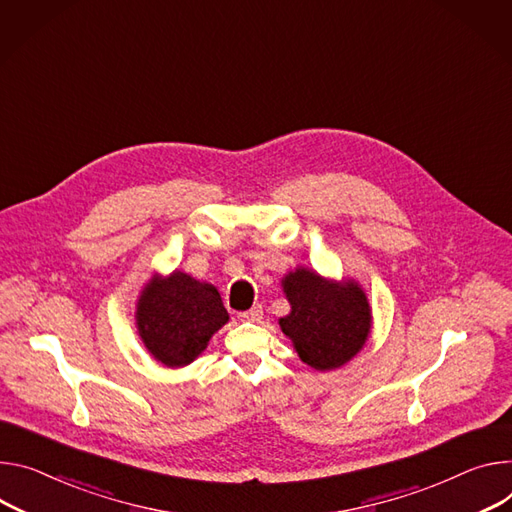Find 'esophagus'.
<instances>
[{
    "label": "esophagus",
    "mask_w": 512,
    "mask_h": 512,
    "mask_svg": "<svg viewBox=\"0 0 512 512\" xmlns=\"http://www.w3.org/2000/svg\"><path fill=\"white\" fill-rule=\"evenodd\" d=\"M241 320H249V322H257L263 318V308L261 306H253L251 310H245L239 314Z\"/></svg>",
    "instance_id": "34e87169"
}]
</instances>
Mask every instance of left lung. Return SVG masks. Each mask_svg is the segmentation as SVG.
I'll list each match as a JSON object with an SVG mask.
<instances>
[{
	"label": "left lung",
	"mask_w": 512,
	"mask_h": 512,
	"mask_svg": "<svg viewBox=\"0 0 512 512\" xmlns=\"http://www.w3.org/2000/svg\"><path fill=\"white\" fill-rule=\"evenodd\" d=\"M284 292L292 312L280 318V327L310 367H339L365 345L369 304L355 284L337 286L314 271L296 269L286 275Z\"/></svg>",
	"instance_id": "obj_1"
}]
</instances>
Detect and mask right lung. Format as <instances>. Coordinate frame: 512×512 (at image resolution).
<instances>
[{
  "instance_id": "right-lung-1",
  "label": "right lung",
  "mask_w": 512,
  "mask_h": 512,
  "mask_svg": "<svg viewBox=\"0 0 512 512\" xmlns=\"http://www.w3.org/2000/svg\"><path fill=\"white\" fill-rule=\"evenodd\" d=\"M226 320L218 290L181 271L151 282L136 310L145 347L169 367L192 363Z\"/></svg>"
}]
</instances>
